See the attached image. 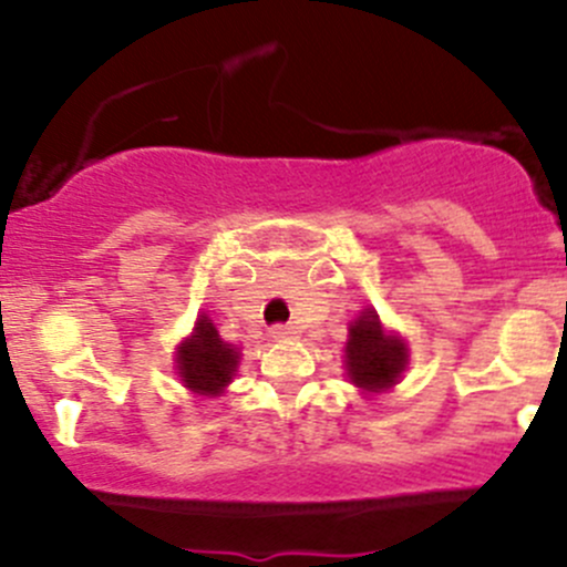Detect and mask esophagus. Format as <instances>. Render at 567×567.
<instances>
[{"label": "esophagus", "instance_id": "1", "mask_svg": "<svg viewBox=\"0 0 567 567\" xmlns=\"http://www.w3.org/2000/svg\"><path fill=\"white\" fill-rule=\"evenodd\" d=\"M268 334H271L274 340H293V337L299 334V329H296L293 323H274Z\"/></svg>", "mask_w": 567, "mask_h": 567}]
</instances>
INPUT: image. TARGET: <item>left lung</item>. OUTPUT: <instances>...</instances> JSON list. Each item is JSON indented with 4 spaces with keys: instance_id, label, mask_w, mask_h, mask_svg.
<instances>
[{
    "instance_id": "1",
    "label": "left lung",
    "mask_w": 567,
    "mask_h": 567,
    "mask_svg": "<svg viewBox=\"0 0 567 567\" xmlns=\"http://www.w3.org/2000/svg\"><path fill=\"white\" fill-rule=\"evenodd\" d=\"M348 375L357 386L379 392L392 386L405 368V346L398 337L384 334L373 310L362 312L351 323V340L346 346Z\"/></svg>"
}]
</instances>
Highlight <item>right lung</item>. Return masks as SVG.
Masks as SVG:
<instances>
[{"instance_id":"1","label":"right lung","mask_w":567,"mask_h":567,"mask_svg":"<svg viewBox=\"0 0 567 567\" xmlns=\"http://www.w3.org/2000/svg\"><path fill=\"white\" fill-rule=\"evenodd\" d=\"M238 351L221 342L219 331L208 318H199L194 334L177 348V370L188 390L219 394L233 381Z\"/></svg>"}]
</instances>
